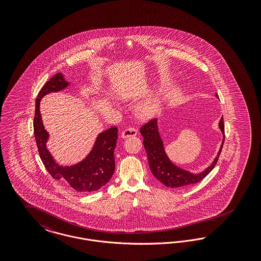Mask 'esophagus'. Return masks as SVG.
I'll return each mask as SVG.
<instances>
[{
    "label": "esophagus",
    "instance_id": "34e87169",
    "mask_svg": "<svg viewBox=\"0 0 261 261\" xmlns=\"http://www.w3.org/2000/svg\"><path fill=\"white\" fill-rule=\"evenodd\" d=\"M137 135V130L134 127H128L126 128L124 131H122L121 137L122 138H129V137H134Z\"/></svg>",
    "mask_w": 261,
    "mask_h": 261
}]
</instances>
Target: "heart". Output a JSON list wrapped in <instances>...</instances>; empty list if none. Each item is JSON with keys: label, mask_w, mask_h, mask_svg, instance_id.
<instances>
[{"label": "heart", "mask_w": 261, "mask_h": 261, "mask_svg": "<svg viewBox=\"0 0 261 261\" xmlns=\"http://www.w3.org/2000/svg\"><path fill=\"white\" fill-rule=\"evenodd\" d=\"M161 110V101L160 99H151L145 103H143L138 109V114L143 118H149L154 116Z\"/></svg>", "instance_id": "1"}]
</instances>
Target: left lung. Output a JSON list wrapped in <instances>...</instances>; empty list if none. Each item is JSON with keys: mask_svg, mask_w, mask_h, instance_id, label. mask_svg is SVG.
I'll list each match as a JSON object with an SVG mask.
<instances>
[{"mask_svg": "<svg viewBox=\"0 0 261 261\" xmlns=\"http://www.w3.org/2000/svg\"><path fill=\"white\" fill-rule=\"evenodd\" d=\"M219 127L223 133V141L217 156L215 158L211 166H208L204 171H202L201 173L193 174L177 167L169 161L164 151L162 138L159 133L156 119L149 120L147 123L141 127L140 132L142 136L144 137V147L148 154L149 169L152 175L160 182H162L163 185L170 188H182L199 183V181L205 178V176L213 169L221 153L225 140L223 116L219 121Z\"/></svg>", "mask_w": 261, "mask_h": 261, "instance_id": "1", "label": "left lung"}]
</instances>
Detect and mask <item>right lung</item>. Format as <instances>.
<instances>
[{"instance_id":"right-lung-1","label":"right lung","mask_w":261,"mask_h":261,"mask_svg":"<svg viewBox=\"0 0 261 261\" xmlns=\"http://www.w3.org/2000/svg\"><path fill=\"white\" fill-rule=\"evenodd\" d=\"M67 86L68 82L64 80L63 75L60 72L53 76L38 94L33 121L38 151L47 171L55 180L62 181L79 193L98 191L111 180L114 173V149L118 138L116 126L100 133L87 158L72 166L62 167L58 165L46 148L49 134L42 122L40 99L50 92H58Z\"/></svg>"}]
</instances>
